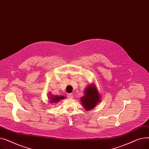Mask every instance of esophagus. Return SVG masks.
<instances>
[{
  "instance_id": "esophagus-1",
  "label": "esophagus",
  "mask_w": 149,
  "mask_h": 149,
  "mask_svg": "<svg viewBox=\"0 0 149 149\" xmlns=\"http://www.w3.org/2000/svg\"><path fill=\"white\" fill-rule=\"evenodd\" d=\"M67 97H68V98L69 99L73 98V97H74L72 93H68V94H67Z\"/></svg>"
}]
</instances>
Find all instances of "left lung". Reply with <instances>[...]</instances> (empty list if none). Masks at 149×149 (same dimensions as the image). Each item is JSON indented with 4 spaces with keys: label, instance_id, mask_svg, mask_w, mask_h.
Wrapping results in <instances>:
<instances>
[{
    "label": "left lung",
    "instance_id": "1",
    "mask_svg": "<svg viewBox=\"0 0 149 149\" xmlns=\"http://www.w3.org/2000/svg\"><path fill=\"white\" fill-rule=\"evenodd\" d=\"M81 103L87 111L94 108L101 101V97L95 83L89 84L84 90V95L81 98Z\"/></svg>",
    "mask_w": 149,
    "mask_h": 149
}]
</instances>
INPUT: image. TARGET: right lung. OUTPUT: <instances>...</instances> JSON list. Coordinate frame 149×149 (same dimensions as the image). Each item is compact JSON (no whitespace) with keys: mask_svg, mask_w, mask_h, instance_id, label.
Listing matches in <instances>:
<instances>
[{"mask_svg":"<svg viewBox=\"0 0 149 149\" xmlns=\"http://www.w3.org/2000/svg\"><path fill=\"white\" fill-rule=\"evenodd\" d=\"M48 100L49 103H57V102H58V101H60V100H64L66 97L63 95H52L51 93L49 92V94H48Z\"/></svg>","mask_w":149,"mask_h":149,"instance_id":"add662e5","label":"right lung"}]
</instances>
